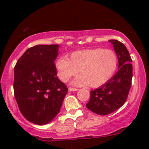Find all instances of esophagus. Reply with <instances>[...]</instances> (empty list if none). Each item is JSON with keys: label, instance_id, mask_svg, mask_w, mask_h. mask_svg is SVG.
<instances>
[{"label": "esophagus", "instance_id": "obj_1", "mask_svg": "<svg viewBox=\"0 0 149 149\" xmlns=\"http://www.w3.org/2000/svg\"><path fill=\"white\" fill-rule=\"evenodd\" d=\"M78 89L77 88H69V92H74V91H78Z\"/></svg>", "mask_w": 149, "mask_h": 149}]
</instances>
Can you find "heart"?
<instances>
[{
  "label": "heart",
  "instance_id": "heart-1",
  "mask_svg": "<svg viewBox=\"0 0 149 149\" xmlns=\"http://www.w3.org/2000/svg\"><path fill=\"white\" fill-rule=\"evenodd\" d=\"M118 64V57L113 51L93 48L73 52L70 54L69 59L59 57L55 66L58 76L63 82L68 81L78 70L80 74L71 81V84L98 88L112 78Z\"/></svg>",
  "mask_w": 149,
  "mask_h": 149
}]
</instances>
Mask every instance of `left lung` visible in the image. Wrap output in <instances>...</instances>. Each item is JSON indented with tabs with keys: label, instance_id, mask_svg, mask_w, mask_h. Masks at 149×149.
<instances>
[{
	"label": "left lung",
	"instance_id": "8db88e82",
	"mask_svg": "<svg viewBox=\"0 0 149 149\" xmlns=\"http://www.w3.org/2000/svg\"><path fill=\"white\" fill-rule=\"evenodd\" d=\"M118 60L117 73L107 83L90 91L89 110L105 116L114 112L125 104L129 94L132 78V62L127 49L118 40H110Z\"/></svg>",
	"mask_w": 149,
	"mask_h": 149
}]
</instances>
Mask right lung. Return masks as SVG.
<instances>
[{
	"mask_svg": "<svg viewBox=\"0 0 149 149\" xmlns=\"http://www.w3.org/2000/svg\"><path fill=\"white\" fill-rule=\"evenodd\" d=\"M59 45H38L25 51L14 69V93L20 112L36 125L51 122L68 88L57 77Z\"/></svg>",
	"mask_w": 149,
	"mask_h": 149,
	"instance_id": "1",
	"label": "right lung"
}]
</instances>
